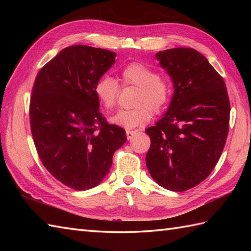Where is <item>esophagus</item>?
<instances>
[{"mask_svg": "<svg viewBox=\"0 0 251 251\" xmlns=\"http://www.w3.org/2000/svg\"><path fill=\"white\" fill-rule=\"evenodd\" d=\"M136 132H137V130H130V129H127V130H126V136H127V139L130 140L131 138L136 135Z\"/></svg>", "mask_w": 251, "mask_h": 251, "instance_id": "1", "label": "esophagus"}]
</instances>
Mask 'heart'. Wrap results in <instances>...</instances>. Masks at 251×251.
Masks as SVG:
<instances>
[{
  "label": "heart",
  "instance_id": "1",
  "mask_svg": "<svg viewBox=\"0 0 251 251\" xmlns=\"http://www.w3.org/2000/svg\"><path fill=\"white\" fill-rule=\"evenodd\" d=\"M121 79L124 86H136L135 108L120 110L111 117V122L124 128H135L146 125L152 119V112H162L172 98V84L169 79L158 75L156 71L142 62H131L123 68ZM95 95L100 104L106 110L116 105L120 85L109 75L100 77L95 85Z\"/></svg>",
  "mask_w": 251,
  "mask_h": 251
}]
</instances>
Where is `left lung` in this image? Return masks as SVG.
Returning a JSON list of instances; mask_svg holds the SVG:
<instances>
[{
	"instance_id": "1",
	"label": "left lung",
	"mask_w": 251,
	"mask_h": 251,
	"mask_svg": "<svg viewBox=\"0 0 251 251\" xmlns=\"http://www.w3.org/2000/svg\"><path fill=\"white\" fill-rule=\"evenodd\" d=\"M174 82L167 113L146 130L151 146L146 163L163 188L182 192L204 181L219 161L230 124L225 79L193 49L156 54Z\"/></svg>"
}]
</instances>
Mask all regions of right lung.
I'll return each mask as SVG.
<instances>
[{"label":"right lung","instance_id":"1","mask_svg":"<svg viewBox=\"0 0 251 251\" xmlns=\"http://www.w3.org/2000/svg\"><path fill=\"white\" fill-rule=\"evenodd\" d=\"M116 54L86 45L63 49L41 69L30 98V125L37 154L52 177L85 191L109 174L126 132L109 124L95 95Z\"/></svg>","mask_w":251,"mask_h":251}]
</instances>
